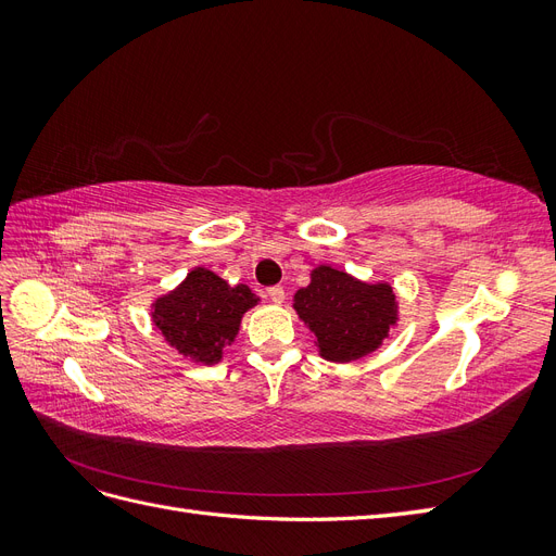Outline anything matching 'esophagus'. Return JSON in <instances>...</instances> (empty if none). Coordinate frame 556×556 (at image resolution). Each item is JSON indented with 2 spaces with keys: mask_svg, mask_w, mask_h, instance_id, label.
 Here are the masks:
<instances>
[{
  "mask_svg": "<svg viewBox=\"0 0 556 556\" xmlns=\"http://www.w3.org/2000/svg\"><path fill=\"white\" fill-rule=\"evenodd\" d=\"M266 296L271 299L274 304H282V301H285V290L280 288V285H274V288L266 290Z\"/></svg>",
  "mask_w": 556,
  "mask_h": 556,
  "instance_id": "34e87169",
  "label": "esophagus"
}]
</instances>
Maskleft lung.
I'll use <instances>...</instances> for the list:
<instances>
[{"mask_svg": "<svg viewBox=\"0 0 556 556\" xmlns=\"http://www.w3.org/2000/svg\"><path fill=\"white\" fill-rule=\"evenodd\" d=\"M294 311L315 333L319 357L355 362L382 345L399 319L396 294L387 282H364L319 264L311 285L294 294Z\"/></svg>", "mask_w": 556, "mask_h": 556, "instance_id": "1", "label": "left lung"}]
</instances>
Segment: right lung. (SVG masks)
Returning a JSON list of instances; mask_svg holds the SVG:
<instances>
[{"mask_svg":"<svg viewBox=\"0 0 556 556\" xmlns=\"http://www.w3.org/2000/svg\"><path fill=\"white\" fill-rule=\"evenodd\" d=\"M260 296L248 285H231L197 266L178 288L155 299L153 323L164 341L197 364H217L237 339L241 317Z\"/></svg>","mask_w":556,"mask_h":556,"instance_id":"obj_1","label":"right lung"}]
</instances>
